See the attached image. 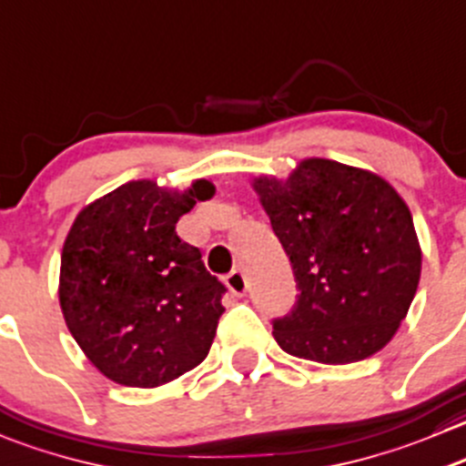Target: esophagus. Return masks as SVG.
<instances>
[{
	"label": "esophagus",
	"mask_w": 466,
	"mask_h": 466,
	"mask_svg": "<svg viewBox=\"0 0 466 466\" xmlns=\"http://www.w3.org/2000/svg\"><path fill=\"white\" fill-rule=\"evenodd\" d=\"M225 284H228L229 291H232L234 296H243V293L248 291V279L246 275H243V270H232V273L225 278Z\"/></svg>",
	"instance_id": "obj_1"
}]
</instances>
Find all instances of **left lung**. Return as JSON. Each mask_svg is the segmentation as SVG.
<instances>
[{"instance_id":"1","label":"left lung","mask_w":466,"mask_h":466,"mask_svg":"<svg viewBox=\"0 0 466 466\" xmlns=\"http://www.w3.org/2000/svg\"><path fill=\"white\" fill-rule=\"evenodd\" d=\"M298 287L273 337L293 358L350 364L378 353L408 314L421 275L412 214L369 170L307 159L287 182L255 179Z\"/></svg>"}]
</instances>
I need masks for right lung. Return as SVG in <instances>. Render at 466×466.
Instances as JSON below:
<instances>
[{"instance_id": "1", "label": "right lung", "mask_w": 466, "mask_h": 466, "mask_svg": "<svg viewBox=\"0 0 466 466\" xmlns=\"http://www.w3.org/2000/svg\"><path fill=\"white\" fill-rule=\"evenodd\" d=\"M214 187L127 182L76 216L61 255V309L86 358L113 382L159 387L196 369L223 316L225 284L175 232Z\"/></svg>"}]
</instances>
